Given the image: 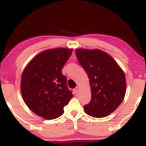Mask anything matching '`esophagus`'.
<instances>
[{"instance_id": "34e87169", "label": "esophagus", "mask_w": 146, "mask_h": 146, "mask_svg": "<svg viewBox=\"0 0 146 146\" xmlns=\"http://www.w3.org/2000/svg\"><path fill=\"white\" fill-rule=\"evenodd\" d=\"M79 90H80V87H79V86H77L76 88H75V89H74V92H75V94H77V93H78Z\"/></svg>"}]
</instances>
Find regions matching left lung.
<instances>
[{"instance_id":"left-lung-1","label":"left lung","mask_w":146,"mask_h":146,"mask_svg":"<svg viewBox=\"0 0 146 146\" xmlns=\"http://www.w3.org/2000/svg\"><path fill=\"white\" fill-rule=\"evenodd\" d=\"M77 58L89 78L91 100L84 106L90 116H108L121 104L126 91L125 77L117 62L100 49H75Z\"/></svg>"}]
</instances>
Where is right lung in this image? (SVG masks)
<instances>
[{"instance_id": "add662e5", "label": "right lung", "mask_w": 146, "mask_h": 146, "mask_svg": "<svg viewBox=\"0 0 146 146\" xmlns=\"http://www.w3.org/2000/svg\"><path fill=\"white\" fill-rule=\"evenodd\" d=\"M73 49H47L33 58L21 78V90L25 103L31 111L45 119H54L64 113V107L73 98L62 68Z\"/></svg>"}]
</instances>
